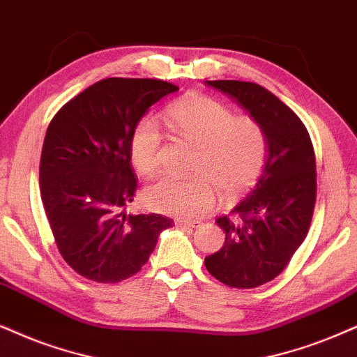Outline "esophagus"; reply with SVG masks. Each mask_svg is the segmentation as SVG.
I'll return each instance as SVG.
<instances>
[{"label":"esophagus","mask_w":357,"mask_h":357,"mask_svg":"<svg viewBox=\"0 0 357 357\" xmlns=\"http://www.w3.org/2000/svg\"><path fill=\"white\" fill-rule=\"evenodd\" d=\"M174 225L179 229H197L201 227L199 220H192V222H188V220H181V219H176Z\"/></svg>","instance_id":"obj_1"}]
</instances>
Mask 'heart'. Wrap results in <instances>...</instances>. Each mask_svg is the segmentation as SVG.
Wrapping results in <instances>:
<instances>
[{"mask_svg": "<svg viewBox=\"0 0 357 357\" xmlns=\"http://www.w3.org/2000/svg\"><path fill=\"white\" fill-rule=\"evenodd\" d=\"M165 121L176 137L197 148L189 179L161 176L143 189V202L156 212L181 219L204 214L215 204L218 189L234 197L255 184L267 161L264 126L234 112L215 98L191 93L166 110ZM161 135L151 120L133 132L130 156L139 174L155 173L160 165Z\"/></svg>", "mask_w": 357, "mask_h": 357, "instance_id": "1", "label": "heart"}]
</instances>
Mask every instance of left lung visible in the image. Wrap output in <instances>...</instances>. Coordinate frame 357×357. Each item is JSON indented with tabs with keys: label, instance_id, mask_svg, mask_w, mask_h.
<instances>
[{
	"label": "left lung",
	"instance_id": "1",
	"mask_svg": "<svg viewBox=\"0 0 357 357\" xmlns=\"http://www.w3.org/2000/svg\"><path fill=\"white\" fill-rule=\"evenodd\" d=\"M232 97L264 126L268 153L255 186L215 222L222 249L207 255L206 268L227 287L255 288L285 270L305 241L317 201V163L303 121L272 92L254 82L206 80Z\"/></svg>",
	"mask_w": 357,
	"mask_h": 357
}]
</instances>
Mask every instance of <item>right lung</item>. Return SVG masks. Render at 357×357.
<instances>
[{
  "instance_id": "add662e5",
  "label": "right lung",
  "mask_w": 357,
  "mask_h": 357,
  "mask_svg": "<svg viewBox=\"0 0 357 357\" xmlns=\"http://www.w3.org/2000/svg\"><path fill=\"white\" fill-rule=\"evenodd\" d=\"M178 87L153 79H103L67 102L47 126L40 199L62 259L84 278L119 283L138 273L173 225L126 214L137 176L130 142L153 103Z\"/></svg>"
}]
</instances>
